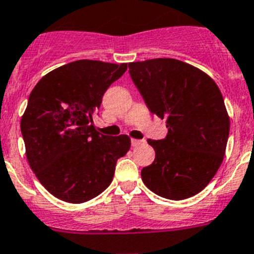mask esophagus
Returning <instances> with one entry per match:
<instances>
[{"label":"esophagus","mask_w":254,"mask_h":254,"mask_svg":"<svg viewBox=\"0 0 254 254\" xmlns=\"http://www.w3.org/2000/svg\"><path fill=\"white\" fill-rule=\"evenodd\" d=\"M145 140H139V139H131V145L132 146H139V145L144 144Z\"/></svg>","instance_id":"esophagus-1"}]
</instances>
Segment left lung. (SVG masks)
I'll return each mask as SVG.
<instances>
[{"instance_id":"obj_1","label":"left lung","mask_w":254,"mask_h":254,"mask_svg":"<svg viewBox=\"0 0 254 254\" xmlns=\"http://www.w3.org/2000/svg\"><path fill=\"white\" fill-rule=\"evenodd\" d=\"M132 83L149 110L166 119L167 135L149 139L155 160L141 170L152 192L185 200L202 191L222 164L230 118L217 84L185 62L156 58L129 63Z\"/></svg>"}]
</instances>
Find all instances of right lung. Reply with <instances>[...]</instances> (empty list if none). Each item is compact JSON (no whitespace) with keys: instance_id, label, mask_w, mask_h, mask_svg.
<instances>
[{"instance_id":"1","label":"right lung","mask_w":254,"mask_h":254,"mask_svg":"<svg viewBox=\"0 0 254 254\" xmlns=\"http://www.w3.org/2000/svg\"><path fill=\"white\" fill-rule=\"evenodd\" d=\"M127 68L75 61L44 75L29 94L21 120L27 160L59 200L82 203L97 197L112 184L118 159L129 151V136L103 135L93 123L104 93Z\"/></svg>"}]
</instances>
